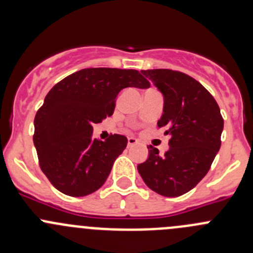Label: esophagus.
Segmentation results:
<instances>
[{
	"label": "esophagus",
	"instance_id": "obj_1",
	"mask_svg": "<svg viewBox=\"0 0 253 253\" xmlns=\"http://www.w3.org/2000/svg\"><path fill=\"white\" fill-rule=\"evenodd\" d=\"M137 143H138V141L136 138H133V137H128V139H127V145L128 147H132V145L137 144Z\"/></svg>",
	"mask_w": 253,
	"mask_h": 253
}]
</instances>
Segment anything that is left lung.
<instances>
[{"instance_id": "8db88e82", "label": "left lung", "mask_w": 253, "mask_h": 253, "mask_svg": "<svg viewBox=\"0 0 253 253\" xmlns=\"http://www.w3.org/2000/svg\"><path fill=\"white\" fill-rule=\"evenodd\" d=\"M142 73L164 95L158 126L171 138L164 155L149 145V157L137 169L150 190L178 197L192 190L211 169L221 144L224 120L215 99L195 78L164 68Z\"/></svg>"}]
</instances>
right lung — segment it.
Masks as SVG:
<instances>
[{
	"mask_svg": "<svg viewBox=\"0 0 253 253\" xmlns=\"http://www.w3.org/2000/svg\"><path fill=\"white\" fill-rule=\"evenodd\" d=\"M128 86L149 88L138 71L84 68L52 86L35 115L33 141L40 169L52 186L71 197L90 195L104 185L127 138H93V125L114 114L116 96Z\"/></svg>",
	"mask_w": 253,
	"mask_h": 253,
	"instance_id": "add662e5",
	"label": "right lung"
}]
</instances>
